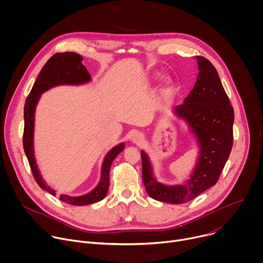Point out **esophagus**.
<instances>
[{
  "instance_id": "1",
  "label": "esophagus",
  "mask_w": 263,
  "mask_h": 263,
  "mask_svg": "<svg viewBox=\"0 0 263 263\" xmlns=\"http://www.w3.org/2000/svg\"><path fill=\"white\" fill-rule=\"evenodd\" d=\"M142 139H143V137H142V135L140 134V133H134L132 136H131V141L133 142V143H140L141 141H142Z\"/></svg>"
}]
</instances>
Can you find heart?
Segmentation results:
<instances>
[{"mask_svg":"<svg viewBox=\"0 0 263 263\" xmlns=\"http://www.w3.org/2000/svg\"><path fill=\"white\" fill-rule=\"evenodd\" d=\"M171 86H172V81H171L170 79H167V80L165 81V88L168 89V88H171Z\"/></svg>","mask_w":263,"mask_h":263,"instance_id":"heart-1","label":"heart"}]
</instances>
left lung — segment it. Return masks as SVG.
<instances>
[{"label": "left lung", "mask_w": 263, "mask_h": 263, "mask_svg": "<svg viewBox=\"0 0 263 263\" xmlns=\"http://www.w3.org/2000/svg\"><path fill=\"white\" fill-rule=\"evenodd\" d=\"M196 58L197 82L183 104L174 108V114L187 124L199 146L197 164L190 179L178 185L159 182L147 154L140 152L145 191L152 199L163 203H186L214 186L233 145V107L212 63L202 56Z\"/></svg>", "instance_id": "left-lung-1"}]
</instances>
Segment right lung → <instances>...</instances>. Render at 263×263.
Listing matches in <instances>:
<instances>
[{"mask_svg":"<svg viewBox=\"0 0 263 263\" xmlns=\"http://www.w3.org/2000/svg\"><path fill=\"white\" fill-rule=\"evenodd\" d=\"M83 57L77 53L65 52L56 53L53 55L48 62L42 68L39 77H37L27 100L24 108V136L23 144L25 154L28 158L31 171L33 173L34 179L40 185L41 189L45 190L49 194L56 196V193L50 186L47 185L46 181L43 179L39 165L36 163L34 155V120H35V109L39 103L41 96L58 85H81L91 81L90 73L82 63ZM125 148V144L122 142L115 147H112L106 154L104 161L102 163L101 179L95 189L83 196L71 197L66 195H61L59 198L62 202L74 205V206H85L102 201L109 189V172L110 166L114 162L115 158Z\"/></svg>","mask_w":263,"mask_h":263,"instance_id":"1","label":"right lung"}]
</instances>
